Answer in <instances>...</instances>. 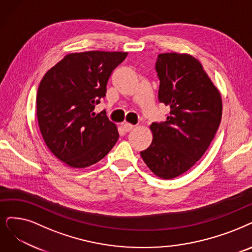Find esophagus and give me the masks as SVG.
Returning a JSON list of instances; mask_svg holds the SVG:
<instances>
[{"mask_svg":"<svg viewBox=\"0 0 252 252\" xmlns=\"http://www.w3.org/2000/svg\"><path fill=\"white\" fill-rule=\"evenodd\" d=\"M122 128H123V131L124 132H129V131H131V130L134 128V126L131 125V124H129V123H124L122 125Z\"/></svg>","mask_w":252,"mask_h":252,"instance_id":"obj_1","label":"esophagus"}]
</instances>
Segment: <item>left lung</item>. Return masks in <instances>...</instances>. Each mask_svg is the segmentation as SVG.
<instances>
[{"instance_id":"left-lung-1","label":"left lung","mask_w":252,"mask_h":252,"mask_svg":"<svg viewBox=\"0 0 252 252\" xmlns=\"http://www.w3.org/2000/svg\"><path fill=\"white\" fill-rule=\"evenodd\" d=\"M158 100L170 107L165 122L150 126L153 140L140 152L145 163L162 179L192 167L212 142L222 116L220 93L195 58L186 54L158 55Z\"/></svg>"}]
</instances>
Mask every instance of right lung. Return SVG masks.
Instances as JSON below:
<instances>
[{
    "label": "right lung",
    "instance_id": "obj_1",
    "mask_svg": "<svg viewBox=\"0 0 252 252\" xmlns=\"http://www.w3.org/2000/svg\"><path fill=\"white\" fill-rule=\"evenodd\" d=\"M127 53L70 54L48 70L37 92V118L48 149L67 165L83 168L101 160L119 138L106 112L95 114L108 78Z\"/></svg>",
    "mask_w": 252,
    "mask_h": 252
}]
</instances>
